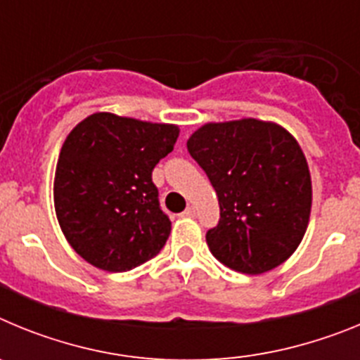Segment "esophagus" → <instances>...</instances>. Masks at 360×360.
Here are the masks:
<instances>
[{
	"label": "esophagus",
	"instance_id": "obj_1",
	"mask_svg": "<svg viewBox=\"0 0 360 360\" xmlns=\"http://www.w3.org/2000/svg\"><path fill=\"white\" fill-rule=\"evenodd\" d=\"M182 216H186V218H195V216H196V209L193 207V205H187V209L182 212Z\"/></svg>",
	"mask_w": 360,
	"mask_h": 360
}]
</instances>
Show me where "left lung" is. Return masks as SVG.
<instances>
[{
  "label": "left lung",
  "mask_w": 360,
  "mask_h": 360,
  "mask_svg": "<svg viewBox=\"0 0 360 360\" xmlns=\"http://www.w3.org/2000/svg\"><path fill=\"white\" fill-rule=\"evenodd\" d=\"M187 151L211 180L219 221L205 234L219 263L263 274L285 263L303 240L311 209V178L294 136L276 122H207Z\"/></svg>",
  "instance_id": "left-lung-1"
}]
</instances>
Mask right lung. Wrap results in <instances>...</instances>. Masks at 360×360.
<instances>
[{"mask_svg":"<svg viewBox=\"0 0 360 360\" xmlns=\"http://www.w3.org/2000/svg\"><path fill=\"white\" fill-rule=\"evenodd\" d=\"M178 126L98 111L66 136L53 178V205L72 249L90 265L126 272L157 256L171 232L153 184L173 151Z\"/></svg>","mask_w":360,"mask_h":360,"instance_id":"obj_1","label":"right lung"}]
</instances>
